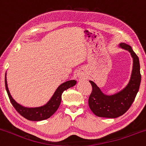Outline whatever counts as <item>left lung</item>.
<instances>
[{
	"mask_svg": "<svg viewBox=\"0 0 146 146\" xmlns=\"http://www.w3.org/2000/svg\"><path fill=\"white\" fill-rule=\"evenodd\" d=\"M119 47L128 50L133 57V70L128 85L116 94L107 96L92 81H89L92 91L89 97V106L96 116L104 118H117L122 116L132 105L139 90L141 81L138 57L131 47L125 43H121Z\"/></svg>",
	"mask_w": 146,
	"mask_h": 146,
	"instance_id": "obj_1",
	"label": "left lung"
}]
</instances>
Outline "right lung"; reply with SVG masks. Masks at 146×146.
<instances>
[{"instance_id":"obj_1","label":"right lung","mask_w":146,"mask_h":146,"mask_svg":"<svg viewBox=\"0 0 146 146\" xmlns=\"http://www.w3.org/2000/svg\"><path fill=\"white\" fill-rule=\"evenodd\" d=\"M76 82L75 80H70L67 82H64L61 85L58 86L57 90L54 93L53 96L50 99V100L45 105L40 107L35 108H27L21 106V104L17 103L10 94L8 90V84H7L6 80V73L5 76V89H6L7 93H8V97L11 104L15 108V110L20 113L22 116L25 118L26 119L30 121H42L50 118L52 115L55 113L56 111L58 109L62 100V94L63 92L67 90L69 88L74 86Z\"/></svg>"}]
</instances>
